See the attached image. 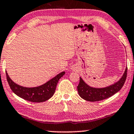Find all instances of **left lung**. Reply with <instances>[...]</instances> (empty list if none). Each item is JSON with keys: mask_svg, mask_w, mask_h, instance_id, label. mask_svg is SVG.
Returning a JSON list of instances; mask_svg holds the SVG:
<instances>
[{"mask_svg": "<svg viewBox=\"0 0 134 134\" xmlns=\"http://www.w3.org/2000/svg\"><path fill=\"white\" fill-rule=\"evenodd\" d=\"M127 67L125 68L121 78L117 82L102 88H96L90 86L80 77L79 84L77 86L79 95L87 101L96 102L102 100L112 96L121 89L127 78Z\"/></svg>", "mask_w": 134, "mask_h": 134, "instance_id": "1", "label": "left lung"}]
</instances>
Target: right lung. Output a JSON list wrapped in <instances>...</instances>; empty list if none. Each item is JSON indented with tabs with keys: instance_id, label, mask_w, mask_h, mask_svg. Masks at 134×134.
<instances>
[{
	"instance_id": "1",
	"label": "right lung",
	"mask_w": 134,
	"mask_h": 134,
	"mask_svg": "<svg viewBox=\"0 0 134 134\" xmlns=\"http://www.w3.org/2000/svg\"><path fill=\"white\" fill-rule=\"evenodd\" d=\"M62 72L43 84L34 87L21 86L11 79L6 71L7 80L13 92L20 98L32 102H42L49 100L54 94L59 80L65 74Z\"/></svg>"
}]
</instances>
